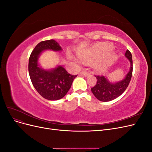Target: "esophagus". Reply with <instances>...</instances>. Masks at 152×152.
<instances>
[{"instance_id": "esophagus-1", "label": "esophagus", "mask_w": 152, "mask_h": 152, "mask_svg": "<svg viewBox=\"0 0 152 152\" xmlns=\"http://www.w3.org/2000/svg\"><path fill=\"white\" fill-rule=\"evenodd\" d=\"M80 74L82 75L85 76V77H87V76H88V75H90V73L87 72H86V71H83V72H82L80 73Z\"/></svg>"}]
</instances>
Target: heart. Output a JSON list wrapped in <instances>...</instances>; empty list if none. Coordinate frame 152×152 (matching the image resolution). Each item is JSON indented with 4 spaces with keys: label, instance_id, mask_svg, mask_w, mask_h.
Instances as JSON below:
<instances>
[{
    "label": "heart",
    "instance_id": "1",
    "mask_svg": "<svg viewBox=\"0 0 152 152\" xmlns=\"http://www.w3.org/2000/svg\"><path fill=\"white\" fill-rule=\"evenodd\" d=\"M112 45H109L108 46V48L110 49L112 48ZM80 57L81 58L82 60H84V61H87L91 58L90 55L89 54H87V53L80 54ZM75 60L77 62H79L76 59H75ZM112 60H113V54H110V55H109L108 57L105 59V60L95 63L94 67L96 69H98V70H103V69H104L106 67H107L108 65V64Z\"/></svg>",
    "mask_w": 152,
    "mask_h": 152
}]
</instances>
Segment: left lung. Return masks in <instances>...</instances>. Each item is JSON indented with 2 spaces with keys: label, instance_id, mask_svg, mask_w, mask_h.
Here are the masks:
<instances>
[{
  "label": "left lung",
  "instance_id": "1",
  "mask_svg": "<svg viewBox=\"0 0 152 152\" xmlns=\"http://www.w3.org/2000/svg\"><path fill=\"white\" fill-rule=\"evenodd\" d=\"M125 56L130 61V69L125 78L122 80L112 83L107 78L102 75H95L97 79L96 85L91 88L92 93L98 100L107 102L112 101L121 96L128 87L132 74V54L127 50Z\"/></svg>",
  "mask_w": 152,
  "mask_h": 152
}]
</instances>
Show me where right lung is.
<instances>
[{"label": "right lung", "instance_id": "add662e5", "mask_svg": "<svg viewBox=\"0 0 152 152\" xmlns=\"http://www.w3.org/2000/svg\"><path fill=\"white\" fill-rule=\"evenodd\" d=\"M44 50L61 51L62 49L53 39L42 41L37 45L29 58L30 77L35 89L43 98L48 100H58L66 94L77 75H70L62 66L50 70L40 66L38 59Z\"/></svg>", "mask_w": 152, "mask_h": 152}]
</instances>
